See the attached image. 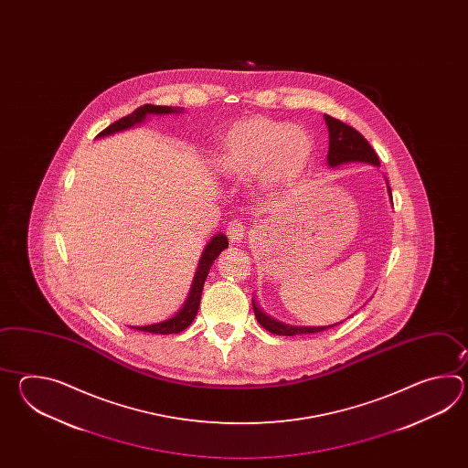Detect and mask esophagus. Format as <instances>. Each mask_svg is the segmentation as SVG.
<instances>
[{
  "label": "esophagus",
  "instance_id": "1",
  "mask_svg": "<svg viewBox=\"0 0 468 468\" xmlns=\"http://www.w3.org/2000/svg\"><path fill=\"white\" fill-rule=\"evenodd\" d=\"M226 234H228L230 242H239L240 239H244L246 228H244V224H242L240 220H230L229 224H228V228H226Z\"/></svg>",
  "mask_w": 468,
  "mask_h": 468
}]
</instances>
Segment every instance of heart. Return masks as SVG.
<instances>
[{"mask_svg":"<svg viewBox=\"0 0 468 468\" xmlns=\"http://www.w3.org/2000/svg\"><path fill=\"white\" fill-rule=\"evenodd\" d=\"M314 144L308 132L281 120L254 115L236 120L216 150V167L224 174L256 176L264 189L291 194L308 172Z\"/></svg>","mask_w":468,"mask_h":468,"instance_id":"obj_1","label":"heart"}]
</instances>
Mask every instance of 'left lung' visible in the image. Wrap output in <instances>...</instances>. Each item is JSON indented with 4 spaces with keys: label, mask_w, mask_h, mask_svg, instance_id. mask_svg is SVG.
Segmentation results:
<instances>
[{
    "label": "left lung",
    "mask_w": 468,
    "mask_h": 468,
    "mask_svg": "<svg viewBox=\"0 0 468 468\" xmlns=\"http://www.w3.org/2000/svg\"><path fill=\"white\" fill-rule=\"evenodd\" d=\"M326 125H328L329 132V150H328V164L331 167L341 165L345 162H368L373 165H379L378 155L369 145L368 140L365 139L358 130L349 127L346 123H343L341 120L335 119L324 115ZM389 196H391V189L388 187ZM393 202V199H391ZM252 309L254 314L259 321V324L264 329H268L269 333L272 335H279V336H294V335H306V333H319L324 329L335 328L336 324L331 326H319V328H309V326H289V324H282L276 319L269 318L266 316L258 304L252 301Z\"/></svg>",
    "instance_id": "1"
}]
</instances>
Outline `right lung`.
Returning <instances> with one entry per match:
<instances>
[{
    "label": "right lung",
    "mask_w": 468,
    "mask_h": 468,
    "mask_svg": "<svg viewBox=\"0 0 468 468\" xmlns=\"http://www.w3.org/2000/svg\"><path fill=\"white\" fill-rule=\"evenodd\" d=\"M172 112H177V109H172V107H160V105H142L135 112H132L127 117H122V119L113 122L112 125H109L107 129L101 130L97 137H105L110 133H115L120 130L130 129L133 127L135 123H139L142 120L145 119L150 113H172ZM229 246L228 238L224 234H218L216 238H212L207 248L204 249V254L199 261V269L196 272V278H194V284L190 288V294L184 308L180 309L179 313L174 316V318L167 319L164 323H157V324H150V326H135L133 329H139V331H145V333H154V335H177L180 331H184L186 328H189L190 323L196 318L197 311H199L200 304V294H202V289H204V282L206 278L209 274L210 266L212 262L218 259L220 252L224 249Z\"/></svg>",
    "instance_id": "obj_1"
}]
</instances>
